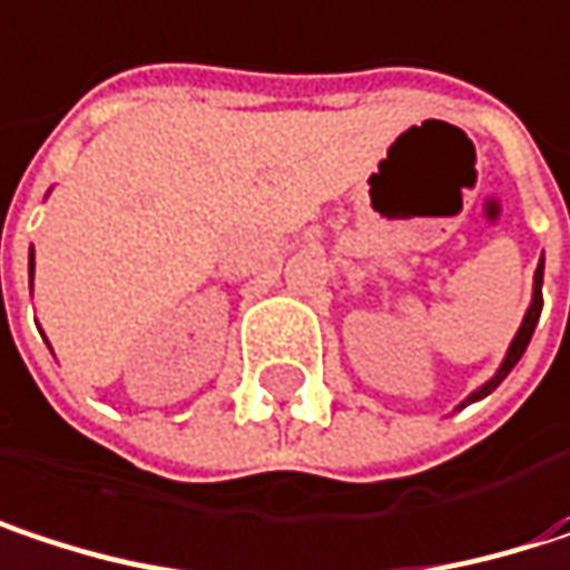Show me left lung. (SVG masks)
Here are the masks:
<instances>
[{
  "mask_svg": "<svg viewBox=\"0 0 570 570\" xmlns=\"http://www.w3.org/2000/svg\"><path fill=\"white\" fill-rule=\"evenodd\" d=\"M541 277H544V257H541V264H538V271H534V286H531V303H528V309H524V320H521V326H518V333H514L512 346H509V353H505V360H502V366H499V373L489 380V383H482L472 396L465 399L459 409H465L469 402H479V399H485L489 393H495L499 386H502V380L509 376L514 370V363L524 356V350H528V343H531V333H534V326H538V316H541Z\"/></svg>",
  "mask_w": 570,
  "mask_h": 570,
  "instance_id": "obj_1",
  "label": "left lung"
}]
</instances>
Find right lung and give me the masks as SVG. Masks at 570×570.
<instances>
[{
    "label": "right lung",
    "instance_id": "obj_1",
    "mask_svg": "<svg viewBox=\"0 0 570 570\" xmlns=\"http://www.w3.org/2000/svg\"><path fill=\"white\" fill-rule=\"evenodd\" d=\"M36 274V254H29V277Z\"/></svg>",
    "mask_w": 570,
    "mask_h": 570
}]
</instances>
